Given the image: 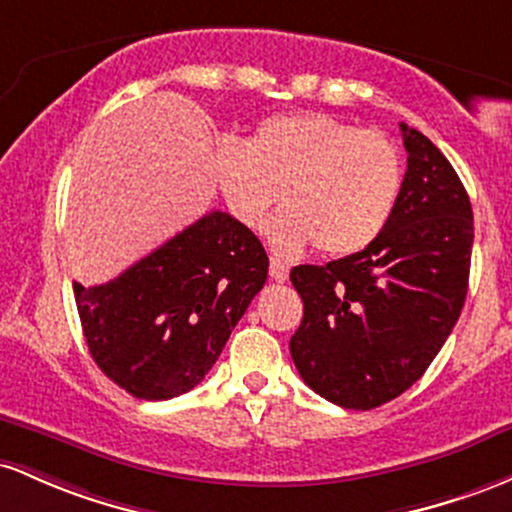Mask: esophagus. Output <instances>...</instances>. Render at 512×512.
<instances>
[{
  "label": "esophagus",
  "mask_w": 512,
  "mask_h": 512,
  "mask_svg": "<svg viewBox=\"0 0 512 512\" xmlns=\"http://www.w3.org/2000/svg\"><path fill=\"white\" fill-rule=\"evenodd\" d=\"M268 273H271V280H275V283H285L287 273H290V268H287V263L278 261V258H271V266H268Z\"/></svg>",
  "instance_id": "esophagus-1"
}]
</instances>
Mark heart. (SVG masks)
Listing matches in <instances>:
<instances>
[{"mask_svg":"<svg viewBox=\"0 0 512 512\" xmlns=\"http://www.w3.org/2000/svg\"><path fill=\"white\" fill-rule=\"evenodd\" d=\"M217 181L229 208L258 229L268 225L280 254L312 244L326 256L365 249L392 220L404 183L401 154L384 132L360 130L329 113H285L261 120L249 145L217 149Z\"/></svg>","mask_w":512,"mask_h":512,"instance_id":"heart-1","label":"heart"}]
</instances>
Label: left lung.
<instances>
[{"mask_svg":"<svg viewBox=\"0 0 512 512\" xmlns=\"http://www.w3.org/2000/svg\"><path fill=\"white\" fill-rule=\"evenodd\" d=\"M401 135L406 174L380 237L358 254L290 271L304 302L290 355L304 384L343 409H377L421 380L467 297L469 195L423 132L401 123Z\"/></svg>","mask_w":512,"mask_h":512,"instance_id":"obj_1","label":"left lung"}]
</instances>
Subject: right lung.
Listing matches in <instances>:
<instances>
[{"instance_id": "add662e5", "label": "right lung", "mask_w": 512, "mask_h": 512, "mask_svg": "<svg viewBox=\"0 0 512 512\" xmlns=\"http://www.w3.org/2000/svg\"><path fill=\"white\" fill-rule=\"evenodd\" d=\"M266 278L256 234L215 210L111 283H74V300L103 375L137 399L164 401L208 375Z\"/></svg>"}]
</instances>
